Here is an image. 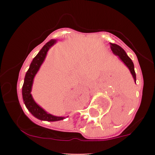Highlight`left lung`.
<instances>
[{
	"mask_svg": "<svg viewBox=\"0 0 155 155\" xmlns=\"http://www.w3.org/2000/svg\"><path fill=\"white\" fill-rule=\"evenodd\" d=\"M110 44V48L112 49V52L115 54V55H118V57L120 58L121 61L125 64V65L129 68L131 74H132L133 77H134V81L136 82V73H135V70H134V63H133L132 60L127 55L125 51L123 49L121 46H118L117 44H114V43H109Z\"/></svg>",
	"mask_w": 155,
	"mask_h": 155,
	"instance_id": "left-lung-1",
	"label": "left lung"
}]
</instances>
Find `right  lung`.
<instances>
[{
    "label": "right lung",
    "instance_id": "right-lung-1",
    "mask_svg": "<svg viewBox=\"0 0 155 155\" xmlns=\"http://www.w3.org/2000/svg\"><path fill=\"white\" fill-rule=\"evenodd\" d=\"M54 43H55V40H49L48 43H46V45H44V46L42 48V49L36 55V57L33 59L28 70L26 73L24 84H23L22 86V97L26 107L28 108L30 112L34 116L39 118V119L43 120V121H61V120H63L64 118V117L54 116L51 114L47 113L44 109H42L40 106L36 104L31 94L34 76H35L36 73H37L40 66L43 64V61H44L45 58L46 56V54H47L48 50Z\"/></svg>",
    "mask_w": 155,
    "mask_h": 155
}]
</instances>
